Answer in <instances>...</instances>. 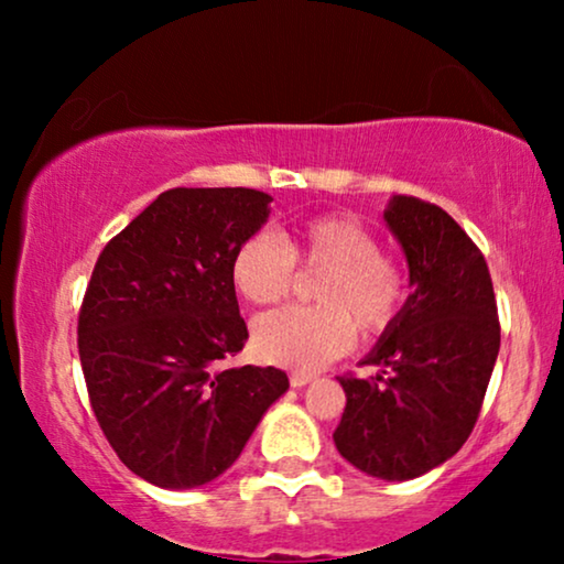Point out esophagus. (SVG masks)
Listing matches in <instances>:
<instances>
[{
    "label": "esophagus",
    "mask_w": 564,
    "mask_h": 564,
    "mask_svg": "<svg viewBox=\"0 0 564 564\" xmlns=\"http://www.w3.org/2000/svg\"><path fill=\"white\" fill-rule=\"evenodd\" d=\"M307 382H313L311 372H290L292 388H303V384H307Z\"/></svg>",
    "instance_id": "obj_1"
}]
</instances>
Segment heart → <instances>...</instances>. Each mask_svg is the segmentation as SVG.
<instances>
[{
  "label": "heart",
  "instance_id": "obj_1",
  "mask_svg": "<svg viewBox=\"0 0 564 564\" xmlns=\"http://www.w3.org/2000/svg\"><path fill=\"white\" fill-rule=\"evenodd\" d=\"M297 267L321 274L318 305L269 313L253 326V344L274 365L315 369L341 357L361 336H377L398 321L408 297L405 269L382 251L380 236L357 215H318L300 223L288 241L259 230L238 243L230 280L253 305H276L292 295Z\"/></svg>",
  "mask_w": 564,
  "mask_h": 564
}]
</instances>
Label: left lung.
Wrapping results in <instances>:
<instances>
[{
	"label": "left lung",
	"mask_w": 564,
	"mask_h": 564,
	"mask_svg": "<svg viewBox=\"0 0 564 564\" xmlns=\"http://www.w3.org/2000/svg\"><path fill=\"white\" fill-rule=\"evenodd\" d=\"M384 220L403 246L413 295L361 361L341 375L336 449L361 473L411 480L459 452L480 415L500 349L488 261L459 223L419 197H392Z\"/></svg>",
	"instance_id": "obj_1"
}]
</instances>
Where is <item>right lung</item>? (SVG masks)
<instances>
[{"mask_svg": "<svg viewBox=\"0 0 564 564\" xmlns=\"http://www.w3.org/2000/svg\"><path fill=\"white\" fill-rule=\"evenodd\" d=\"M272 197L246 187L166 189L110 238L79 307L91 411L122 465L159 488L226 473L284 390L274 367H223L243 349L230 261Z\"/></svg>", "mask_w": 564, "mask_h": 564, "instance_id": "add662e5", "label": "right lung"}]
</instances>
